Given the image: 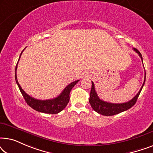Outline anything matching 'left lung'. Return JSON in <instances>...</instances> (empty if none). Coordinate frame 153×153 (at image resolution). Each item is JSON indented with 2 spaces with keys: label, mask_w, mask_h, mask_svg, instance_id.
<instances>
[{
  "label": "left lung",
  "mask_w": 153,
  "mask_h": 153,
  "mask_svg": "<svg viewBox=\"0 0 153 153\" xmlns=\"http://www.w3.org/2000/svg\"><path fill=\"white\" fill-rule=\"evenodd\" d=\"M133 49L134 51H135L138 54H139L140 58H141L142 62H143V58H142L141 53H140L137 49H135V48H133ZM145 82H146V71H145V79H144V82L143 83V85H142L141 89H140V91H139V93H138L137 95L132 98V99L129 100V102H125V103H121V104H114V103H110V102H104L103 100H100L95 91L94 83L92 81V88L91 91V94H90L89 102L94 111H95L98 113V114L103 115V116H114V115L120 114L121 112H123L125 111L128 110L129 108L132 107V106L134 105L136 102H137L138 97H139V94L141 93L142 88H143Z\"/></svg>",
  "instance_id": "obj_1"
}]
</instances>
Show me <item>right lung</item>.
<instances>
[{"label":"right lung","instance_id":"1","mask_svg":"<svg viewBox=\"0 0 153 153\" xmlns=\"http://www.w3.org/2000/svg\"><path fill=\"white\" fill-rule=\"evenodd\" d=\"M24 50H23L22 52L20 54L19 60L20 59L21 56H22V53H23V51H24ZM19 60L17 63H16L15 68V80L16 84H17L19 88L21 93H22L23 97H24L26 103L28 104L31 108H33V109L37 111L45 113V114H58V113L63 110L64 108H65V106L68 105L69 101H70V93L71 90H72V88L79 82V80L75 81L74 82L71 83L69 85H67V86L65 88L63 91H62V93H60L57 97L47 100H39L35 99V98L30 97V95H28V94L25 93V91L22 88V87L20 86L19 83L18 82L17 76H16V69H17Z\"/></svg>","mask_w":153,"mask_h":153}]
</instances>
